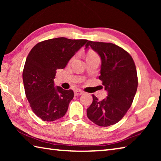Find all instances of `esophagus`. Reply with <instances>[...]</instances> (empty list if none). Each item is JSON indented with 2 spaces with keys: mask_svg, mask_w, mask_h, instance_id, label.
<instances>
[{
  "mask_svg": "<svg viewBox=\"0 0 161 161\" xmlns=\"http://www.w3.org/2000/svg\"><path fill=\"white\" fill-rule=\"evenodd\" d=\"M74 92H75V96H80V95H81L83 94V92L80 90V89H75Z\"/></svg>",
  "mask_w": 161,
  "mask_h": 161,
  "instance_id": "esophagus-1",
  "label": "esophagus"
}]
</instances>
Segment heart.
<instances>
[{"label": "heart", "instance_id": "b5f03b06", "mask_svg": "<svg viewBox=\"0 0 161 161\" xmlns=\"http://www.w3.org/2000/svg\"><path fill=\"white\" fill-rule=\"evenodd\" d=\"M99 58V56H98V54L96 53H94V52H92V51L89 52V53L87 54V55H86V59H89V58ZM75 57H73V58L71 59L70 62H72L75 59Z\"/></svg>", "mask_w": 161, "mask_h": 161}]
</instances>
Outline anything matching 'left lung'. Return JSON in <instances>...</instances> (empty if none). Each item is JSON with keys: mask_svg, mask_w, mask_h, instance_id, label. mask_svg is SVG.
<instances>
[{"mask_svg": "<svg viewBox=\"0 0 161 161\" xmlns=\"http://www.w3.org/2000/svg\"><path fill=\"white\" fill-rule=\"evenodd\" d=\"M85 47H91L100 56L99 78L108 92L102 101L92 95L87 117L98 126H109L118 123L132 104L138 87L136 65L129 53L113 43L88 41Z\"/></svg>", "mask_w": 161, "mask_h": 161, "instance_id": "8db88e82", "label": "left lung"}]
</instances>
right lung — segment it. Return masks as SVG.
I'll use <instances>...</instances> for the list:
<instances>
[{
	"instance_id": "1",
	"label": "right lung",
	"mask_w": 161,
	"mask_h": 161,
	"mask_svg": "<svg viewBox=\"0 0 161 161\" xmlns=\"http://www.w3.org/2000/svg\"><path fill=\"white\" fill-rule=\"evenodd\" d=\"M87 42L53 38L37 43L29 53L23 72L24 88L31 109L43 121H55L66 114L74 92L54 87L56 70L66 67Z\"/></svg>"
}]
</instances>
